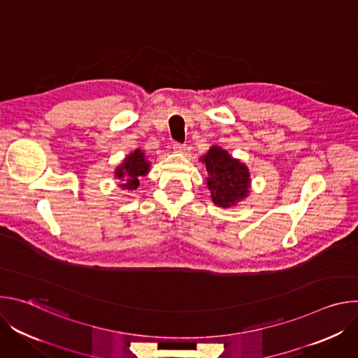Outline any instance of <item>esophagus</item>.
<instances>
[{
    "instance_id": "1",
    "label": "esophagus",
    "mask_w": 358,
    "mask_h": 358,
    "mask_svg": "<svg viewBox=\"0 0 358 358\" xmlns=\"http://www.w3.org/2000/svg\"><path fill=\"white\" fill-rule=\"evenodd\" d=\"M173 148H174L176 152H182V151L185 150V144H181V143H177V141H176V143L173 144Z\"/></svg>"
}]
</instances>
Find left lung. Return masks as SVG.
<instances>
[{
    "mask_svg": "<svg viewBox=\"0 0 358 358\" xmlns=\"http://www.w3.org/2000/svg\"><path fill=\"white\" fill-rule=\"evenodd\" d=\"M201 162L207 167V185L213 202L218 207L229 208L248 196L250 173L239 160L234 159L227 150L213 145Z\"/></svg>",
    "mask_w": 358,
    "mask_h": 358,
    "instance_id": "obj_1",
    "label": "left lung"
}]
</instances>
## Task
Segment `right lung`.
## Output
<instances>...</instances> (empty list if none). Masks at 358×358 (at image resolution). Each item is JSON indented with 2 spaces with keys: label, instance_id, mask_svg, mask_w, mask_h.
<instances>
[{
  "label": "right lung",
  "instance_id": "obj_1",
  "mask_svg": "<svg viewBox=\"0 0 358 358\" xmlns=\"http://www.w3.org/2000/svg\"><path fill=\"white\" fill-rule=\"evenodd\" d=\"M150 170V162L145 159L144 152L136 148L133 152L123 160V163L116 169V178L122 180L120 185L126 191H134L140 185V177L145 176Z\"/></svg>",
  "mask_w": 358,
  "mask_h": 358
}]
</instances>
